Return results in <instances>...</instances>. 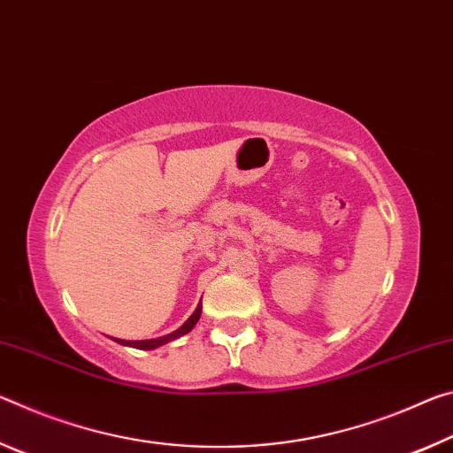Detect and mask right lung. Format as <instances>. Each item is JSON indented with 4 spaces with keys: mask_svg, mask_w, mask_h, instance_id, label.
<instances>
[{
    "mask_svg": "<svg viewBox=\"0 0 453 453\" xmlns=\"http://www.w3.org/2000/svg\"><path fill=\"white\" fill-rule=\"evenodd\" d=\"M200 313H203V299H200V303H198V307H196L195 313H192V315L187 319V323H184L182 327H178L176 331L170 333V335L158 337V339H146V341H122V339H116V341H118V343H122V345L136 347V349H157V347L168 343V341L178 339V337H182V335H187V333H188V331H190L192 327H195V325L198 323Z\"/></svg>",
    "mask_w": 453,
    "mask_h": 453,
    "instance_id": "right-lung-1",
    "label": "right lung"
}]
</instances>
